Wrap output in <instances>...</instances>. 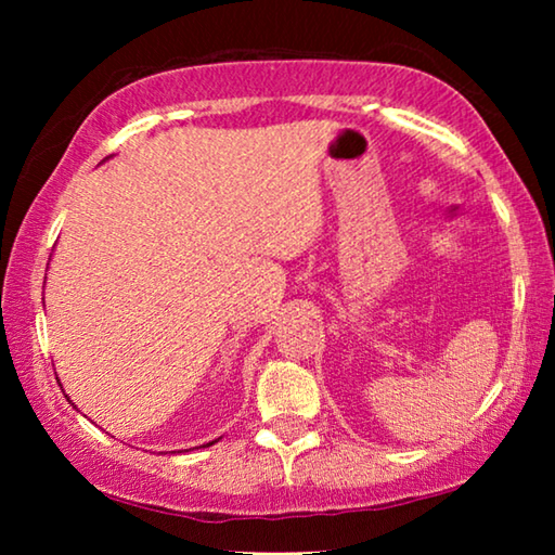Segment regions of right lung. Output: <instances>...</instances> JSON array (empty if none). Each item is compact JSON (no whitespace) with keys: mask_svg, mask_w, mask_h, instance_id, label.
Instances as JSON below:
<instances>
[{"mask_svg":"<svg viewBox=\"0 0 555 555\" xmlns=\"http://www.w3.org/2000/svg\"><path fill=\"white\" fill-rule=\"evenodd\" d=\"M212 443H215V440H212ZM212 443H208V446H212Z\"/></svg>","mask_w":555,"mask_h":555,"instance_id":"add662e5","label":"right lung"}]
</instances>
